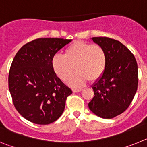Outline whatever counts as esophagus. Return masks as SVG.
<instances>
[{
  "mask_svg": "<svg viewBox=\"0 0 147 147\" xmlns=\"http://www.w3.org/2000/svg\"><path fill=\"white\" fill-rule=\"evenodd\" d=\"M72 90L74 93H78V92L82 91V89H75V88H73Z\"/></svg>",
  "mask_w": 147,
  "mask_h": 147,
  "instance_id": "esophagus-1",
  "label": "esophagus"
}]
</instances>
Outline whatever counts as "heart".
I'll return each mask as SVG.
<instances>
[{
  "instance_id": "obj_1",
  "label": "heart",
  "mask_w": 147,
  "mask_h": 147,
  "mask_svg": "<svg viewBox=\"0 0 147 147\" xmlns=\"http://www.w3.org/2000/svg\"><path fill=\"white\" fill-rule=\"evenodd\" d=\"M107 56L105 49L97 44L76 41L68 45L64 55L56 54L51 59V66L57 76L66 82L75 71L78 72L68 80L71 86L79 88L89 80L96 82L105 74Z\"/></svg>"
}]
</instances>
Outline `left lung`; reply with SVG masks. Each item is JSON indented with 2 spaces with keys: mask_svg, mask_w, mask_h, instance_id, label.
Wrapping results in <instances>:
<instances>
[{
  "mask_svg": "<svg viewBox=\"0 0 147 147\" xmlns=\"http://www.w3.org/2000/svg\"><path fill=\"white\" fill-rule=\"evenodd\" d=\"M92 40L105 49L107 65L103 76L92 86L94 97L88 107L99 117L113 119L128 108L137 91V62L130 51L118 40L107 37Z\"/></svg>",
  "mask_w": 147,
  "mask_h": 147,
  "instance_id": "8db88e82",
  "label": "left lung"
}]
</instances>
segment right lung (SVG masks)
Returning <instances> with one entry per match:
<instances>
[{
	"mask_svg": "<svg viewBox=\"0 0 147 147\" xmlns=\"http://www.w3.org/2000/svg\"><path fill=\"white\" fill-rule=\"evenodd\" d=\"M72 40L38 38L22 46L9 73V89L18 112L37 124L57 120L72 90L57 76L53 57Z\"/></svg>",
	"mask_w": 147,
	"mask_h": 147,
	"instance_id": "obj_1",
	"label": "right lung"
}]
</instances>
